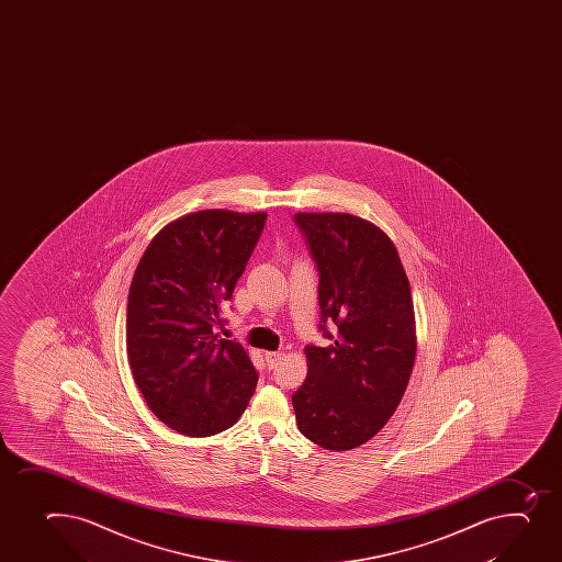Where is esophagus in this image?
<instances>
[{
    "instance_id": "1",
    "label": "esophagus",
    "mask_w": 562,
    "mask_h": 562,
    "mask_svg": "<svg viewBox=\"0 0 562 562\" xmlns=\"http://www.w3.org/2000/svg\"><path fill=\"white\" fill-rule=\"evenodd\" d=\"M280 359H282V353H280V351H266L267 367H277L278 362H280Z\"/></svg>"
}]
</instances>
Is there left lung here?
I'll use <instances>...</instances> for the list:
<instances>
[{"instance_id":"1","label":"left lung","mask_w":562,"mask_h":562,"mask_svg":"<svg viewBox=\"0 0 562 562\" xmlns=\"http://www.w3.org/2000/svg\"><path fill=\"white\" fill-rule=\"evenodd\" d=\"M317 261L321 329L328 346H306V381L291 401L296 425L323 449L351 450L389 423L416 359L411 284L383 228L348 212H299ZM334 319L331 338L325 321Z\"/></svg>"}]
</instances>
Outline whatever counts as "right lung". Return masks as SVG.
I'll list each match as a JSON object with an SVG mask.
<instances>
[{
    "mask_svg": "<svg viewBox=\"0 0 562 562\" xmlns=\"http://www.w3.org/2000/svg\"><path fill=\"white\" fill-rule=\"evenodd\" d=\"M266 212H190L154 236L135 269L126 351L146 405L176 432L205 438L238 422L258 373L244 346L220 339Z\"/></svg>",
    "mask_w": 562,
    "mask_h": 562,
    "instance_id": "add662e5",
    "label": "right lung"
}]
</instances>
